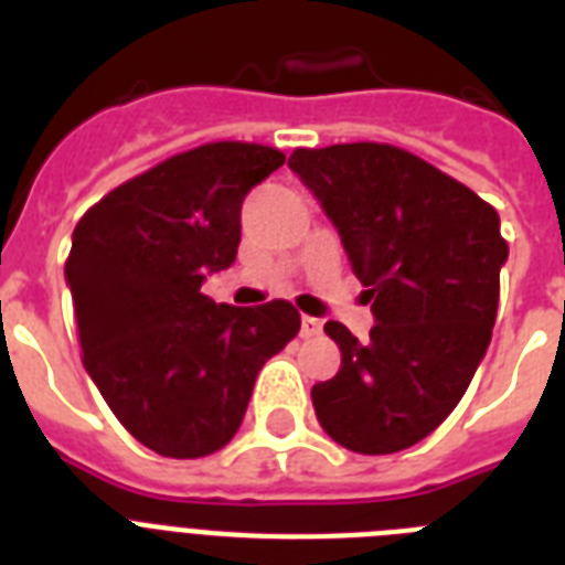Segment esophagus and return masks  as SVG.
<instances>
[{
    "mask_svg": "<svg viewBox=\"0 0 565 565\" xmlns=\"http://www.w3.org/2000/svg\"><path fill=\"white\" fill-rule=\"evenodd\" d=\"M322 331V322L317 317H301V337H317Z\"/></svg>",
    "mask_w": 565,
    "mask_h": 565,
    "instance_id": "obj_1",
    "label": "esophagus"
}]
</instances>
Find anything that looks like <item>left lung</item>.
Masks as SVG:
<instances>
[{
	"instance_id": "8db88e82",
	"label": "left lung",
	"mask_w": 565,
	"mask_h": 565,
	"mask_svg": "<svg viewBox=\"0 0 565 565\" xmlns=\"http://www.w3.org/2000/svg\"><path fill=\"white\" fill-rule=\"evenodd\" d=\"M290 170L340 231L375 313L363 343L326 322L343 361L310 390L319 425L358 455L416 446L455 411L490 345L508 260L499 213L390 143L296 149Z\"/></svg>"
}]
</instances>
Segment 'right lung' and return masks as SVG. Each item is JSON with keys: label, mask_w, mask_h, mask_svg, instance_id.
Listing matches in <instances>:
<instances>
[{"label": "right lung", "mask_w": 565, "mask_h": 565, "mask_svg": "<svg viewBox=\"0 0 565 565\" xmlns=\"http://www.w3.org/2000/svg\"><path fill=\"white\" fill-rule=\"evenodd\" d=\"M281 163L273 146H195L110 190L75 225L66 284L84 370L158 455L228 446L260 366L299 334L290 301L231 308L202 292L204 275L237 257L246 193Z\"/></svg>", "instance_id": "right-lung-1"}]
</instances>
